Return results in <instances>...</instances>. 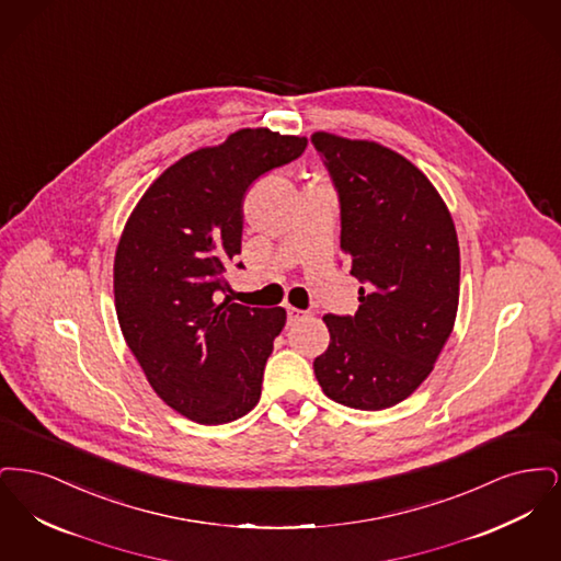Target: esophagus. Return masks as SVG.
Masks as SVG:
<instances>
[{
    "label": "esophagus",
    "instance_id": "esophagus-1",
    "mask_svg": "<svg viewBox=\"0 0 561 561\" xmlns=\"http://www.w3.org/2000/svg\"><path fill=\"white\" fill-rule=\"evenodd\" d=\"M309 313L302 311V309H296V307H288V321L305 320Z\"/></svg>",
    "mask_w": 561,
    "mask_h": 561
}]
</instances>
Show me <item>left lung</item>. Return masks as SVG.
I'll use <instances>...</instances> for the list:
<instances>
[{"instance_id":"left-lung-1","label":"left lung","mask_w":561,"mask_h":561,"mask_svg":"<svg viewBox=\"0 0 561 561\" xmlns=\"http://www.w3.org/2000/svg\"><path fill=\"white\" fill-rule=\"evenodd\" d=\"M341 202V248L362 282L359 309L328 313L316 378L330 400L385 410L427 378L453 332L460 250L453 216L427 176L370 140L316 133Z\"/></svg>"}]
</instances>
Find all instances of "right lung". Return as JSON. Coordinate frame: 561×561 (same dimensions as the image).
<instances>
[{"instance_id": "right-lung-1", "label": "right lung", "mask_w": 561, "mask_h": 561, "mask_svg": "<svg viewBox=\"0 0 561 561\" xmlns=\"http://www.w3.org/2000/svg\"><path fill=\"white\" fill-rule=\"evenodd\" d=\"M305 149V136L243 128L188 153L145 191L117 243L122 334L153 391L195 423L238 421L261 400L286 311L218 300L241 252L245 191Z\"/></svg>"}]
</instances>
